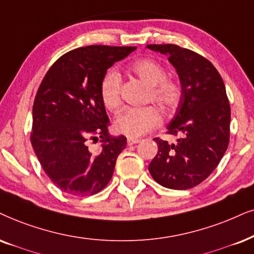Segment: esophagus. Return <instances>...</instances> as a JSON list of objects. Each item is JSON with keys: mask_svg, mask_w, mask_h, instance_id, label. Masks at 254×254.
<instances>
[{"mask_svg": "<svg viewBox=\"0 0 254 254\" xmlns=\"http://www.w3.org/2000/svg\"><path fill=\"white\" fill-rule=\"evenodd\" d=\"M138 142H139V139H138V138H132V137H129V138H127V145H129V146L133 145V144H137Z\"/></svg>", "mask_w": 254, "mask_h": 254, "instance_id": "obj_1", "label": "esophagus"}]
</instances>
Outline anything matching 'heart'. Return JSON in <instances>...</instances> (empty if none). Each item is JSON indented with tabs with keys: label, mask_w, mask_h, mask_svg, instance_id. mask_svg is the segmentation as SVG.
<instances>
[{
	"label": "heart",
	"mask_w": 254,
	"mask_h": 254,
	"mask_svg": "<svg viewBox=\"0 0 254 254\" xmlns=\"http://www.w3.org/2000/svg\"><path fill=\"white\" fill-rule=\"evenodd\" d=\"M130 71L150 85L149 101H153L163 111L175 110L182 97L181 86L168 78L164 66L152 59H142L130 65ZM121 75L109 69L99 83V97L108 110L115 111L121 105ZM160 114L155 107L127 108L115 118L117 132L129 137H139L160 124Z\"/></svg>",
	"instance_id": "obj_1"
}]
</instances>
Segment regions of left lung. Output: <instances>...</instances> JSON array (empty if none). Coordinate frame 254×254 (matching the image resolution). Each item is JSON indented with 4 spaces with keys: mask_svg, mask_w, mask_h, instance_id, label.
Segmentation results:
<instances>
[{
    "mask_svg": "<svg viewBox=\"0 0 254 254\" xmlns=\"http://www.w3.org/2000/svg\"><path fill=\"white\" fill-rule=\"evenodd\" d=\"M168 56L177 71L182 97L166 127L176 144L155 138L158 152L149 171L164 188L188 190L205 181L219 164L230 142L231 109L223 78L213 64L176 44H147Z\"/></svg>",
    "mask_w": 254,
    "mask_h": 254,
    "instance_id": "1",
    "label": "left lung"
}]
</instances>
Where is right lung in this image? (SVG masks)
Returning <instances> with one entry per match:
<instances>
[{"instance_id":"add662e5","label":"right lung","mask_w":254,"mask_h":254,"mask_svg":"<svg viewBox=\"0 0 254 254\" xmlns=\"http://www.w3.org/2000/svg\"><path fill=\"white\" fill-rule=\"evenodd\" d=\"M134 50L88 46L69 51L51 65L37 90L31 145L48 177L65 193L95 194L114 175L127 138L109 133L99 83L112 64ZM89 139L101 143L96 155L88 150Z\"/></svg>"}]
</instances>
